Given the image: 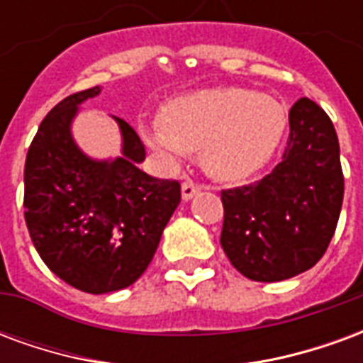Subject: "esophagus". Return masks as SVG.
I'll use <instances>...</instances> for the list:
<instances>
[{
  "label": "esophagus",
  "instance_id": "34e87169",
  "mask_svg": "<svg viewBox=\"0 0 363 363\" xmlns=\"http://www.w3.org/2000/svg\"><path fill=\"white\" fill-rule=\"evenodd\" d=\"M198 190H200V184L194 181H184L182 182V200H190V198L196 194Z\"/></svg>",
  "mask_w": 363,
  "mask_h": 363
}]
</instances>
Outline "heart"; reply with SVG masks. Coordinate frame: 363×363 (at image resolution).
I'll list each match as a JSON object with an SVG mask.
<instances>
[{
    "label": "heart",
    "instance_id": "1",
    "mask_svg": "<svg viewBox=\"0 0 363 363\" xmlns=\"http://www.w3.org/2000/svg\"><path fill=\"white\" fill-rule=\"evenodd\" d=\"M288 128L286 106L241 87L177 96L161 120L142 128L145 143L169 159L202 150V165L221 181H239L267 165Z\"/></svg>",
    "mask_w": 363,
    "mask_h": 363
}]
</instances>
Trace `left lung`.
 Segmentation results:
<instances>
[{
	"label": "left lung",
	"mask_w": 363,
	"mask_h": 363,
	"mask_svg": "<svg viewBox=\"0 0 363 363\" xmlns=\"http://www.w3.org/2000/svg\"><path fill=\"white\" fill-rule=\"evenodd\" d=\"M342 198L335 126L319 104L303 96L289 111L288 147L272 173L252 184L221 190L220 243L249 280H288L325 255Z\"/></svg>",
	"instance_id": "1"
}]
</instances>
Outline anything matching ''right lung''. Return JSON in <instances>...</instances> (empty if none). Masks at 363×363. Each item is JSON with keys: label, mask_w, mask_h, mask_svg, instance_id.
Wrapping results in <instances>:
<instances>
[{"label": "right lung", "mask_w": 363, "mask_h": 363, "mask_svg": "<svg viewBox=\"0 0 363 363\" xmlns=\"http://www.w3.org/2000/svg\"><path fill=\"white\" fill-rule=\"evenodd\" d=\"M101 87L66 96L40 122L25 161V221L36 252L58 278L87 291L132 286L150 267L181 202L179 181L138 169L140 135L122 118V157L95 161L72 138L79 104Z\"/></svg>", "instance_id": "obj_1"}]
</instances>
